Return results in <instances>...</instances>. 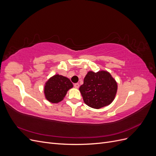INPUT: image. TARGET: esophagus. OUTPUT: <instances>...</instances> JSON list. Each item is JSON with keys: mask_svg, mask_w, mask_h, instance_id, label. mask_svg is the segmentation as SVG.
I'll list each match as a JSON object with an SVG mask.
<instances>
[{"mask_svg": "<svg viewBox=\"0 0 156 156\" xmlns=\"http://www.w3.org/2000/svg\"><path fill=\"white\" fill-rule=\"evenodd\" d=\"M74 87L76 88H78L79 87V83H75V84H74Z\"/></svg>", "mask_w": 156, "mask_h": 156, "instance_id": "obj_1", "label": "esophagus"}]
</instances>
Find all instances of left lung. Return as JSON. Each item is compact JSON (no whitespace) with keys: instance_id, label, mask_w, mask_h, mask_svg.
Listing matches in <instances>:
<instances>
[{"instance_id":"obj_1","label":"left lung","mask_w":156,"mask_h":156,"mask_svg":"<svg viewBox=\"0 0 156 156\" xmlns=\"http://www.w3.org/2000/svg\"><path fill=\"white\" fill-rule=\"evenodd\" d=\"M84 102L94 108L108 105L115 98L117 83L111 75L105 71L96 73L89 72L80 87Z\"/></svg>"}]
</instances>
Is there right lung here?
<instances>
[{
  "label": "right lung",
  "mask_w": 156,
  "mask_h": 156,
  "mask_svg": "<svg viewBox=\"0 0 156 156\" xmlns=\"http://www.w3.org/2000/svg\"><path fill=\"white\" fill-rule=\"evenodd\" d=\"M72 87L73 84L68 78L62 75H55L45 83L44 88L45 98L51 103H58L63 100L67 91Z\"/></svg>",
  "instance_id": "obj_1"
}]
</instances>
